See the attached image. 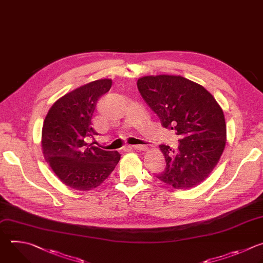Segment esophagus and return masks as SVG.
Masks as SVG:
<instances>
[{"label":"esophagus","mask_w":263,"mask_h":263,"mask_svg":"<svg viewBox=\"0 0 263 263\" xmlns=\"http://www.w3.org/2000/svg\"><path fill=\"white\" fill-rule=\"evenodd\" d=\"M129 147L133 149H136V150H147V148H148L146 145H133Z\"/></svg>","instance_id":"esophagus-1"}]
</instances>
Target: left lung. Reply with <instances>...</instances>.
I'll return each mask as SVG.
<instances>
[{
    "mask_svg": "<svg viewBox=\"0 0 263 263\" xmlns=\"http://www.w3.org/2000/svg\"><path fill=\"white\" fill-rule=\"evenodd\" d=\"M137 86L162 125L180 138L177 149L160 145L167 165L156 177L174 189L199 184L214 170L226 144L219 103L204 87L180 76L143 77Z\"/></svg>",
    "mask_w": 263,
    "mask_h": 263,
    "instance_id": "8db88e82",
    "label": "left lung"
}]
</instances>
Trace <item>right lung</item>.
<instances>
[{
    "label": "right lung",
    "instance_id": "1",
    "mask_svg": "<svg viewBox=\"0 0 263 263\" xmlns=\"http://www.w3.org/2000/svg\"><path fill=\"white\" fill-rule=\"evenodd\" d=\"M111 86L109 79L86 84L58 99L44 119L41 140L44 159L71 189L89 191L100 185L120 161L117 151L87 143L97 135L91 121L96 103Z\"/></svg>",
    "mask_w": 263,
    "mask_h": 263
}]
</instances>
